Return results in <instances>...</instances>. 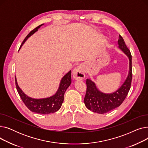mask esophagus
<instances>
[{
  "mask_svg": "<svg viewBox=\"0 0 148 148\" xmlns=\"http://www.w3.org/2000/svg\"><path fill=\"white\" fill-rule=\"evenodd\" d=\"M73 75L75 80H83L85 77L83 66L81 65L76 66L73 71Z\"/></svg>",
  "mask_w": 148,
  "mask_h": 148,
  "instance_id": "esophagus-1",
  "label": "esophagus"
}]
</instances>
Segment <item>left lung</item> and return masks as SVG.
<instances>
[{
    "label": "left lung",
    "mask_w": 148,
    "mask_h": 148,
    "mask_svg": "<svg viewBox=\"0 0 148 148\" xmlns=\"http://www.w3.org/2000/svg\"><path fill=\"white\" fill-rule=\"evenodd\" d=\"M118 44V48L125 53L129 59L128 75L120 88L110 94L101 92L94 82L90 79L86 80L87 89L84 103L89 110L94 113L104 114L118 107L125 99L130 89L132 80L131 54L121 35H119Z\"/></svg>",
    "instance_id": "obj_1"
}]
</instances>
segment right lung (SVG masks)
<instances>
[{"label": "right lung", "instance_id": "add662e5", "mask_svg": "<svg viewBox=\"0 0 148 148\" xmlns=\"http://www.w3.org/2000/svg\"><path fill=\"white\" fill-rule=\"evenodd\" d=\"M44 25V24H42ZM42 25L38 26L37 27L34 29L33 30L27 35L24 41H23L20 47L23 46L24 43L26 41L27 39L37 32L38 29L40 28ZM19 49V50H20ZM71 83V71L67 73L63 77H62L59 88L57 92L53 95L44 98L36 99L29 97L26 94H25L19 86L18 85L17 79L15 77V85H16L17 90L19 95L20 96L23 103H25L26 106L32 112L36 113L38 114H48L50 113H53L57 112L60 109L62 103L64 102V94L66 90L69 86Z\"/></svg>", "mask_w": 148, "mask_h": 148}]
</instances>
